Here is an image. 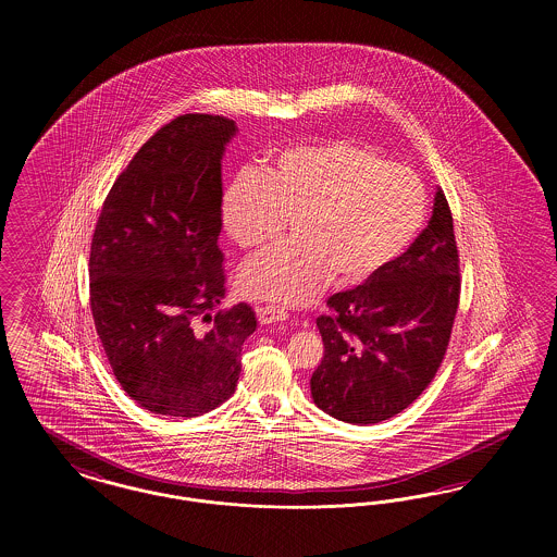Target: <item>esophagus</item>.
Segmentation results:
<instances>
[{"mask_svg":"<svg viewBox=\"0 0 557 557\" xmlns=\"http://www.w3.org/2000/svg\"><path fill=\"white\" fill-rule=\"evenodd\" d=\"M261 325H269V323H282L288 319V311L286 309H280V307H261L257 311Z\"/></svg>","mask_w":557,"mask_h":557,"instance_id":"1","label":"esophagus"}]
</instances>
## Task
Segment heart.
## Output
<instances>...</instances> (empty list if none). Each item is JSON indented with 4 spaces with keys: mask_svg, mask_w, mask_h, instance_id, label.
I'll use <instances>...</instances> for the list:
<instances>
[{
    "mask_svg": "<svg viewBox=\"0 0 557 557\" xmlns=\"http://www.w3.org/2000/svg\"><path fill=\"white\" fill-rule=\"evenodd\" d=\"M294 216V242L252 259L242 292L302 307L334 273L357 284L400 259L424 230L428 194L407 166L373 148L330 139L277 152L263 171L242 169L221 196L225 234L259 250Z\"/></svg>",
    "mask_w": 557,
    "mask_h": 557,
    "instance_id": "heart-1",
    "label": "heart"
}]
</instances>
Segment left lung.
Here are the masks:
<instances>
[{
  "label": "left lung",
  "mask_w": 557,
  "mask_h": 557,
  "mask_svg": "<svg viewBox=\"0 0 557 557\" xmlns=\"http://www.w3.org/2000/svg\"><path fill=\"white\" fill-rule=\"evenodd\" d=\"M459 302V257L441 187L432 216L393 265L327 298L318 318L323 359L311 375L321 411L346 422H384L407 409L436 375Z\"/></svg>",
  "instance_id": "1"
}]
</instances>
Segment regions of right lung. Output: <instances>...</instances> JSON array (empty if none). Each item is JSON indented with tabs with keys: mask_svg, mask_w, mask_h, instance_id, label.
I'll return each instance as SVG.
<instances>
[{
	"mask_svg": "<svg viewBox=\"0 0 557 557\" xmlns=\"http://www.w3.org/2000/svg\"><path fill=\"white\" fill-rule=\"evenodd\" d=\"M236 133L214 114L164 125L114 182L91 239V313L110 368L160 416L196 418L232 397L257 330L246 302L212 315L225 298L221 160Z\"/></svg>",
	"mask_w": 557,
	"mask_h": 557,
	"instance_id": "obj_1",
	"label": "right lung"
}]
</instances>
